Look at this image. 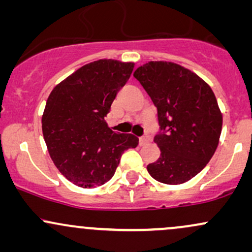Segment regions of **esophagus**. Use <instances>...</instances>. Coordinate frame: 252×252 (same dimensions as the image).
<instances>
[{"mask_svg": "<svg viewBox=\"0 0 252 252\" xmlns=\"http://www.w3.org/2000/svg\"><path fill=\"white\" fill-rule=\"evenodd\" d=\"M149 137H147V136H142V137H140V144L141 146H144V144H147L149 142Z\"/></svg>", "mask_w": 252, "mask_h": 252, "instance_id": "34e87169", "label": "esophagus"}]
</instances>
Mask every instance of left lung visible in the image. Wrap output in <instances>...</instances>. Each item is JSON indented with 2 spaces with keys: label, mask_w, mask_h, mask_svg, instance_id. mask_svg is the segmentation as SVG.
<instances>
[{
  "label": "left lung",
  "mask_w": 252,
  "mask_h": 252,
  "mask_svg": "<svg viewBox=\"0 0 252 252\" xmlns=\"http://www.w3.org/2000/svg\"><path fill=\"white\" fill-rule=\"evenodd\" d=\"M134 77L158 109L160 132L154 142L160 158L147 166L155 180L179 185L205 168L220 137L222 116L209 84L169 62H149Z\"/></svg>",
  "instance_id": "8db88e82"
}]
</instances>
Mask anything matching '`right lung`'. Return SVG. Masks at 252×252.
<instances>
[{
	"label": "right lung",
	"mask_w": 252,
	"mask_h": 252,
	"mask_svg": "<svg viewBox=\"0 0 252 252\" xmlns=\"http://www.w3.org/2000/svg\"><path fill=\"white\" fill-rule=\"evenodd\" d=\"M134 63L100 59L77 70L52 90L42 115V134L59 172L77 186L94 189L112 178L132 134L112 131L104 117L130 78Z\"/></svg>",
	"instance_id": "obj_1"
}]
</instances>
